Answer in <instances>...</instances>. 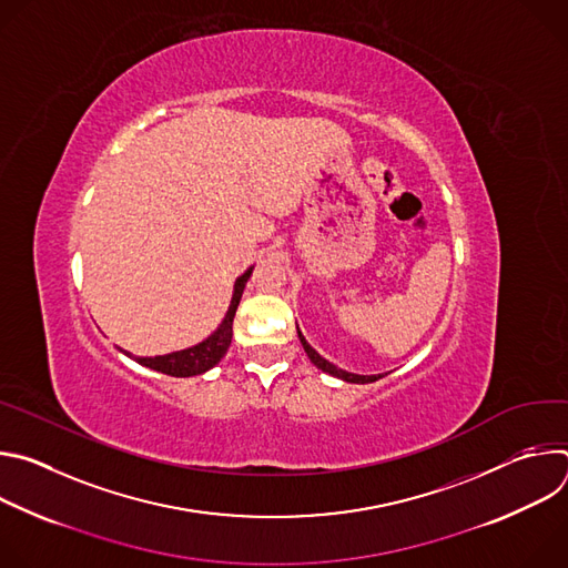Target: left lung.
I'll use <instances>...</instances> for the list:
<instances>
[{
  "label": "left lung",
  "instance_id": "8db88e82",
  "mask_svg": "<svg viewBox=\"0 0 568 568\" xmlns=\"http://www.w3.org/2000/svg\"><path fill=\"white\" fill-rule=\"evenodd\" d=\"M298 339H301V344H303V351L307 353V357H310V362L316 366V368H321V371H326V373H331V375H335V377H342V379H346V382H355V384H368V382H375V379H379L382 375H355V373H346V371H342V368H337V366H333L328 359H323L305 339H303V335L298 333Z\"/></svg>",
  "mask_w": 568,
  "mask_h": 568
}]
</instances>
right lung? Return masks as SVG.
<instances>
[{
	"label": "right lung",
	"mask_w": 568,
	"mask_h": 568,
	"mask_svg": "<svg viewBox=\"0 0 568 568\" xmlns=\"http://www.w3.org/2000/svg\"><path fill=\"white\" fill-rule=\"evenodd\" d=\"M252 270L254 267H250L245 274H242L235 281V290H233V298H231V305L226 310V316L220 323V328L209 339H204L202 344H197L193 348L180 351V353L159 355V357H136V362L152 368V371H159L164 375H173V377H191V375H200V373H206L209 368H213L226 355V351L231 346L233 316H235L237 303L242 298V290H245V285L252 276Z\"/></svg>",
	"instance_id": "1"
}]
</instances>
